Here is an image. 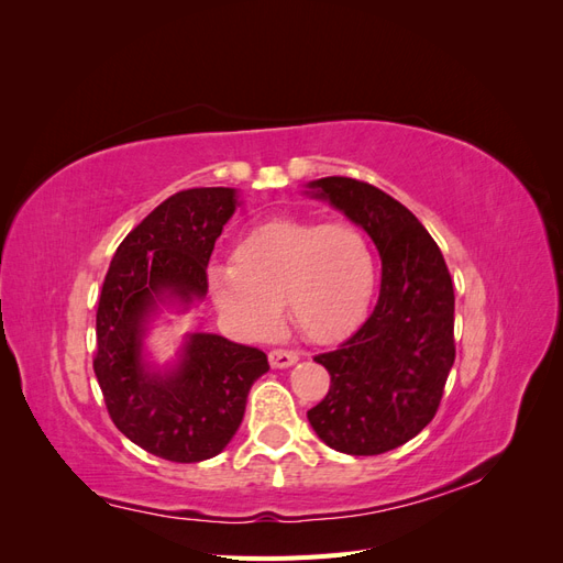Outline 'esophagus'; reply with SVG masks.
I'll list each match as a JSON object with an SVG mask.
<instances>
[{
	"label": "esophagus",
	"instance_id": "esophagus-1",
	"mask_svg": "<svg viewBox=\"0 0 563 563\" xmlns=\"http://www.w3.org/2000/svg\"><path fill=\"white\" fill-rule=\"evenodd\" d=\"M298 362V354L296 352H288V350H272L269 352V366L272 368H288Z\"/></svg>",
	"mask_w": 563,
	"mask_h": 563
}]
</instances>
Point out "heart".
<instances>
[{"label":"heart","mask_w":563,"mask_h":563,"mask_svg":"<svg viewBox=\"0 0 563 563\" xmlns=\"http://www.w3.org/2000/svg\"><path fill=\"white\" fill-rule=\"evenodd\" d=\"M232 267H213L218 310L249 335L277 329L282 302L294 327L314 343L347 333L376 286V251L362 225L340 218H277L249 230Z\"/></svg>","instance_id":"obj_1"}]
</instances>
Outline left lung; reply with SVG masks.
<instances>
[{
	"mask_svg": "<svg viewBox=\"0 0 563 563\" xmlns=\"http://www.w3.org/2000/svg\"><path fill=\"white\" fill-rule=\"evenodd\" d=\"M305 187L362 225L383 261L366 321L333 352L314 356L331 387L308 420L333 451L387 453L428 428L455 362L449 267L420 220L378 187L345 176Z\"/></svg>",
	"mask_w": 563,
	"mask_h": 563,
	"instance_id": "left-lung-1",
	"label": "left lung"
}]
</instances>
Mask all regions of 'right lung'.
Wrapping results in <instances>:
<instances>
[{"mask_svg": "<svg viewBox=\"0 0 563 563\" xmlns=\"http://www.w3.org/2000/svg\"><path fill=\"white\" fill-rule=\"evenodd\" d=\"M234 187H195L162 201L119 244L96 312L93 371L117 430L172 463H201L240 430L265 352L218 333H185L174 362L152 360L147 335L166 312L207 298L216 240L240 207Z\"/></svg>", "mask_w": 563, "mask_h": 563, "instance_id": "right-lung-1", "label": "right lung"}]
</instances>
